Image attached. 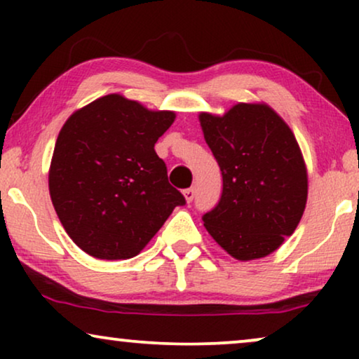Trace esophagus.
Here are the masks:
<instances>
[{
  "mask_svg": "<svg viewBox=\"0 0 359 359\" xmlns=\"http://www.w3.org/2000/svg\"><path fill=\"white\" fill-rule=\"evenodd\" d=\"M183 196H184V199L188 201V203H191V201H193L194 196H196V189H194V188L184 189V191H183Z\"/></svg>",
  "mask_w": 359,
  "mask_h": 359,
  "instance_id": "obj_1",
  "label": "esophagus"
}]
</instances>
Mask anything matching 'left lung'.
<instances>
[{
  "mask_svg": "<svg viewBox=\"0 0 359 359\" xmlns=\"http://www.w3.org/2000/svg\"><path fill=\"white\" fill-rule=\"evenodd\" d=\"M222 171V196L203 215L212 238L240 262L263 258L292 235L307 203V170L289 126L266 104L201 112Z\"/></svg>",
  "mask_w": 359,
  "mask_h": 359,
  "instance_id": "8db88e82",
  "label": "left lung"
}]
</instances>
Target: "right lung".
I'll return each instance as SVG.
<instances>
[{
  "label": "right lung",
  "mask_w": 359,
  "mask_h": 359,
  "mask_svg": "<svg viewBox=\"0 0 359 359\" xmlns=\"http://www.w3.org/2000/svg\"><path fill=\"white\" fill-rule=\"evenodd\" d=\"M175 117L107 95L63 124L48 191L63 229L83 252L100 259L135 257L176 205L186 204L155 151Z\"/></svg>",
  "instance_id": "1"
}]
</instances>
